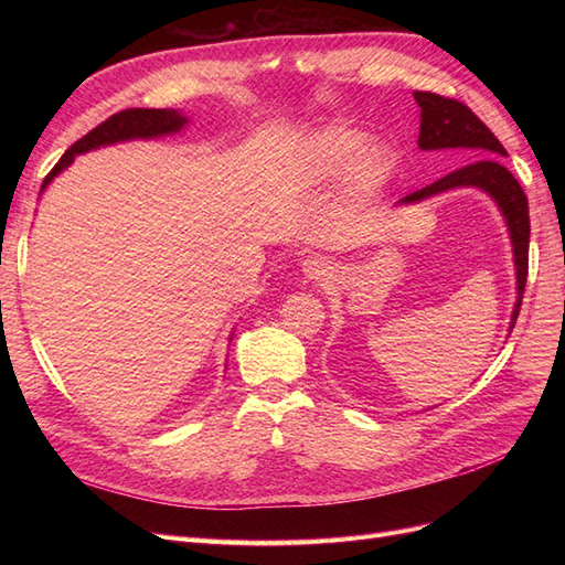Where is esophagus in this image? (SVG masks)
<instances>
[{
	"instance_id": "esophagus-1",
	"label": "esophagus",
	"mask_w": 565,
	"mask_h": 565,
	"mask_svg": "<svg viewBox=\"0 0 565 565\" xmlns=\"http://www.w3.org/2000/svg\"><path fill=\"white\" fill-rule=\"evenodd\" d=\"M330 268H332V266H330L328 262H324V259H316V256H313V259H306V262H303V276L309 278V280L320 282V280H324V278L330 276Z\"/></svg>"
}]
</instances>
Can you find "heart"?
Instances as JSON below:
<instances>
[{"label": "heart", "instance_id": "heart-1", "mask_svg": "<svg viewBox=\"0 0 565 565\" xmlns=\"http://www.w3.org/2000/svg\"><path fill=\"white\" fill-rule=\"evenodd\" d=\"M303 169L313 181H328L341 174L344 198L365 202L382 191L393 172V158L380 141H363V136L339 125L316 129L303 146Z\"/></svg>", "mask_w": 565, "mask_h": 565}]
</instances>
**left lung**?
<instances>
[{
  "label": "left lung",
  "mask_w": 565,
  "mask_h": 565,
  "mask_svg": "<svg viewBox=\"0 0 565 565\" xmlns=\"http://www.w3.org/2000/svg\"><path fill=\"white\" fill-rule=\"evenodd\" d=\"M415 100L422 108V125H419V148L422 150H440V148H459L469 160L465 167L455 169L448 177L434 181L431 185L422 188L405 195L401 202H417L424 198L438 195L443 191L459 185H476L492 195L500 204V210L507 218L511 233V245H514V262H516V282H519V301L514 316H511V330H514L521 299L527 280V245H530V216H527V198L521 183L514 174L500 162L507 156L504 146L500 143L476 113L461 104V100L438 96L431 92H415Z\"/></svg>",
  "instance_id": "8db88e82"
}]
</instances>
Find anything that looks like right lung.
<instances>
[{
  "instance_id": "add662e5",
  "label": "right lung",
  "mask_w": 565,
  "mask_h": 565,
  "mask_svg": "<svg viewBox=\"0 0 565 565\" xmlns=\"http://www.w3.org/2000/svg\"><path fill=\"white\" fill-rule=\"evenodd\" d=\"M183 125H185V117L179 115L177 110H167V108H129L122 113H115L106 119V122H100L89 134H84L79 141H75L63 152V158L46 174L42 188H46L49 181L54 179L61 169L71 164L79 152H87L92 148L117 143V141H127V139H150V136L172 134V131H179Z\"/></svg>"
}]
</instances>
